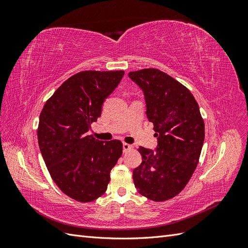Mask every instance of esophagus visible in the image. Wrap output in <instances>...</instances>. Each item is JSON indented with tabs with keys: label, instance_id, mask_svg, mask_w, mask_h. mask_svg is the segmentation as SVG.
I'll return each instance as SVG.
<instances>
[{
	"label": "esophagus",
	"instance_id": "esophagus-1",
	"mask_svg": "<svg viewBox=\"0 0 248 248\" xmlns=\"http://www.w3.org/2000/svg\"><path fill=\"white\" fill-rule=\"evenodd\" d=\"M132 149V146L129 145V144H126V142H124L123 144V152H127L129 151V150Z\"/></svg>",
	"mask_w": 248,
	"mask_h": 248
}]
</instances>
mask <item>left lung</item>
<instances>
[{"mask_svg": "<svg viewBox=\"0 0 248 248\" xmlns=\"http://www.w3.org/2000/svg\"><path fill=\"white\" fill-rule=\"evenodd\" d=\"M141 89L146 115L154 125L155 150L139 148L141 163L133 170L138 191L155 202L174 198L196 170L205 139L199 104L186 87L158 69L129 72Z\"/></svg>", "mask_w": 248, "mask_h": 248, "instance_id": "obj_1", "label": "left lung"}]
</instances>
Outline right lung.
I'll return each instance as SVG.
<instances>
[{"label":"right lung","mask_w":248,"mask_h":248,"mask_svg":"<svg viewBox=\"0 0 248 248\" xmlns=\"http://www.w3.org/2000/svg\"><path fill=\"white\" fill-rule=\"evenodd\" d=\"M124 71H81L60 86L44 104L37 136L43 160L58 187L87 202L101 197L122 155V142L89 136Z\"/></svg>","instance_id":"add662e5"}]
</instances>
